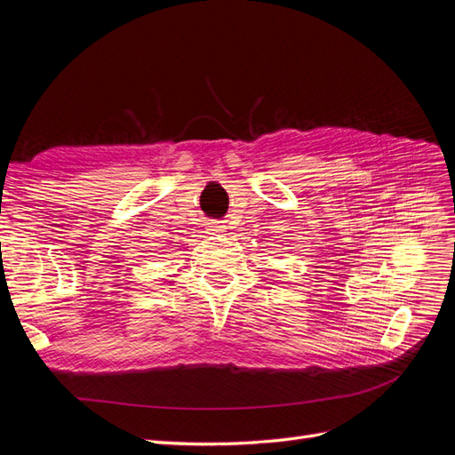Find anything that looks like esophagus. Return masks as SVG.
<instances>
[{
    "mask_svg": "<svg viewBox=\"0 0 455 455\" xmlns=\"http://www.w3.org/2000/svg\"><path fill=\"white\" fill-rule=\"evenodd\" d=\"M212 231H222V229H226V226H224V222H211V226H209Z\"/></svg>",
    "mask_w": 455,
    "mask_h": 455,
    "instance_id": "34e87169",
    "label": "esophagus"
}]
</instances>
